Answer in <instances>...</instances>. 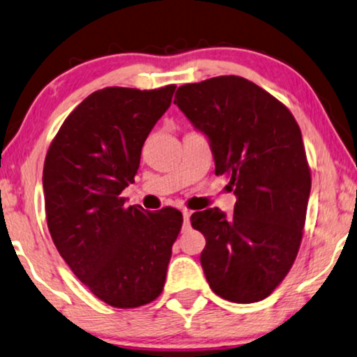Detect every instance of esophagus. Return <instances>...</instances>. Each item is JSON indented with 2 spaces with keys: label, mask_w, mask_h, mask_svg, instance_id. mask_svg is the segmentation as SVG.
Masks as SVG:
<instances>
[{
  "label": "esophagus",
  "mask_w": 357,
  "mask_h": 357,
  "mask_svg": "<svg viewBox=\"0 0 357 357\" xmlns=\"http://www.w3.org/2000/svg\"><path fill=\"white\" fill-rule=\"evenodd\" d=\"M183 218H184V228H189V218H191V211H188V208H184L183 211Z\"/></svg>",
  "instance_id": "esophagus-1"
}]
</instances>
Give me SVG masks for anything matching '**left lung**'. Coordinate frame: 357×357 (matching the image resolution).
Instances as JSON below:
<instances>
[{
	"instance_id": "obj_1",
	"label": "left lung",
	"mask_w": 357,
	"mask_h": 357,
	"mask_svg": "<svg viewBox=\"0 0 357 357\" xmlns=\"http://www.w3.org/2000/svg\"><path fill=\"white\" fill-rule=\"evenodd\" d=\"M174 104L208 139L215 174H227L236 196L234 215L194 212L206 236L201 264L208 286L230 302L269 296L301 248L310 168L291 111L241 76H215L178 88Z\"/></svg>"
}]
</instances>
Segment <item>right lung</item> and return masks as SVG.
<instances>
[{
	"mask_svg": "<svg viewBox=\"0 0 357 357\" xmlns=\"http://www.w3.org/2000/svg\"><path fill=\"white\" fill-rule=\"evenodd\" d=\"M174 89L94 91L65 119L45 156L42 184L52 240L76 278L117 308L142 307L160 296L183 225L178 208L149 212L126 207L121 197Z\"/></svg>",
	"mask_w": 357,
	"mask_h": 357,
	"instance_id": "1",
	"label": "right lung"
}]
</instances>
